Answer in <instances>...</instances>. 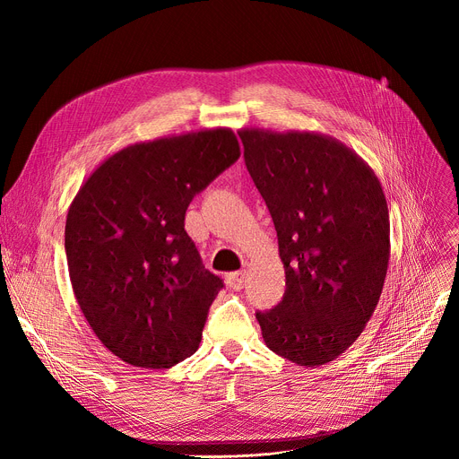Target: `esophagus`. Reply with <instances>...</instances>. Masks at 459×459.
I'll return each instance as SVG.
<instances>
[{
    "mask_svg": "<svg viewBox=\"0 0 459 459\" xmlns=\"http://www.w3.org/2000/svg\"><path fill=\"white\" fill-rule=\"evenodd\" d=\"M246 282V272H234L227 275V284L232 288V290H242Z\"/></svg>",
    "mask_w": 459,
    "mask_h": 459,
    "instance_id": "1",
    "label": "esophagus"
}]
</instances>
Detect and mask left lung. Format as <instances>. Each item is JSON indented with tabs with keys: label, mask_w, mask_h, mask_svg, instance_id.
<instances>
[{
	"label": "left lung",
	"mask_w": 459,
	"mask_h": 459,
	"mask_svg": "<svg viewBox=\"0 0 459 459\" xmlns=\"http://www.w3.org/2000/svg\"><path fill=\"white\" fill-rule=\"evenodd\" d=\"M238 134L286 275L279 305L256 312L262 339L316 368L344 353L376 310L391 256L387 199L370 165L331 135Z\"/></svg>",
	"instance_id": "1"
}]
</instances>
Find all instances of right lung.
<instances>
[{
  "instance_id": "obj_1",
  "label": "right lung",
  "mask_w": 459,
  "mask_h": 459,
  "mask_svg": "<svg viewBox=\"0 0 459 459\" xmlns=\"http://www.w3.org/2000/svg\"><path fill=\"white\" fill-rule=\"evenodd\" d=\"M239 158L230 128L128 144L72 201L68 275L99 341L125 363L171 368L199 348L223 281L184 230L191 199Z\"/></svg>"
}]
</instances>
